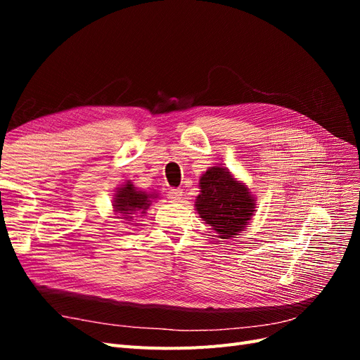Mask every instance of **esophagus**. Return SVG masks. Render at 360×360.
<instances>
[{
    "instance_id": "1",
    "label": "esophagus",
    "mask_w": 360,
    "mask_h": 360,
    "mask_svg": "<svg viewBox=\"0 0 360 360\" xmlns=\"http://www.w3.org/2000/svg\"><path fill=\"white\" fill-rule=\"evenodd\" d=\"M168 198H169L171 201L179 202V201L183 198V191H181V189H169Z\"/></svg>"
}]
</instances>
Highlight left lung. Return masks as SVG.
<instances>
[{
	"label": "left lung",
	"instance_id": "8db88e82",
	"mask_svg": "<svg viewBox=\"0 0 360 360\" xmlns=\"http://www.w3.org/2000/svg\"><path fill=\"white\" fill-rule=\"evenodd\" d=\"M197 212L219 238L237 236L249 224L255 212V200L246 184L222 167H212L200 179Z\"/></svg>",
	"mask_w": 360,
	"mask_h": 360
}]
</instances>
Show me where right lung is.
I'll return each mask as SVG.
<instances>
[{
  "mask_svg": "<svg viewBox=\"0 0 360 360\" xmlns=\"http://www.w3.org/2000/svg\"><path fill=\"white\" fill-rule=\"evenodd\" d=\"M114 197L115 198L112 205L115 213L123 216L120 219L129 221L134 219V217H138V214H144L151 204V200L158 198V195L138 191L132 183L127 181L117 188Z\"/></svg>",
  "mask_w": 360,
  "mask_h": 360,
  "instance_id": "1",
  "label": "right lung"
}]
</instances>
